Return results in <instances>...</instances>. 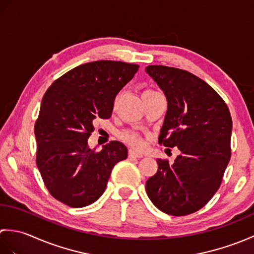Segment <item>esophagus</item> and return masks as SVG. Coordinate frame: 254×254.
Here are the masks:
<instances>
[{
	"instance_id": "34e87169",
	"label": "esophagus",
	"mask_w": 254,
	"mask_h": 254,
	"mask_svg": "<svg viewBox=\"0 0 254 254\" xmlns=\"http://www.w3.org/2000/svg\"><path fill=\"white\" fill-rule=\"evenodd\" d=\"M128 157H132V158H142L143 155L141 153H137L135 152L134 149H130L128 150Z\"/></svg>"
}]
</instances>
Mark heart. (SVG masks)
<instances>
[{
  "label": "heart",
  "instance_id": "heart-1",
  "mask_svg": "<svg viewBox=\"0 0 254 254\" xmlns=\"http://www.w3.org/2000/svg\"><path fill=\"white\" fill-rule=\"evenodd\" d=\"M150 91H153V90H145L144 93H150ZM121 137L124 142L130 144L131 146L135 147V148H142L144 146V141H143L142 136L139 135V134H137L136 132H133V131L123 132Z\"/></svg>",
  "mask_w": 254,
  "mask_h": 254
}]
</instances>
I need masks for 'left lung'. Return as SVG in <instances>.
Returning <instances> with one entry per match:
<instances>
[{
    "label": "left lung",
    "mask_w": 254,
    "mask_h": 254,
    "mask_svg": "<svg viewBox=\"0 0 254 254\" xmlns=\"http://www.w3.org/2000/svg\"><path fill=\"white\" fill-rule=\"evenodd\" d=\"M145 71L168 101L158 143L181 153L171 165L157 160L146 192L161 212L185 216L202 208L220 187L231 156V116L222 97L192 73L164 65Z\"/></svg>",
    "instance_id": "8db88e82"
}]
</instances>
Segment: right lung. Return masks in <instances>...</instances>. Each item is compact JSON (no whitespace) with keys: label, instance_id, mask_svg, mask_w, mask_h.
<instances>
[{"label":"right lung","instance_id":"1","mask_svg":"<svg viewBox=\"0 0 254 254\" xmlns=\"http://www.w3.org/2000/svg\"><path fill=\"white\" fill-rule=\"evenodd\" d=\"M137 64L95 61L72 68L52 83L35 123L36 163L51 195L84 207L105 192L112 168L127 148L112 141L100 152L88 147L95 119H109L113 101L138 71Z\"/></svg>","mask_w":254,"mask_h":254}]
</instances>
